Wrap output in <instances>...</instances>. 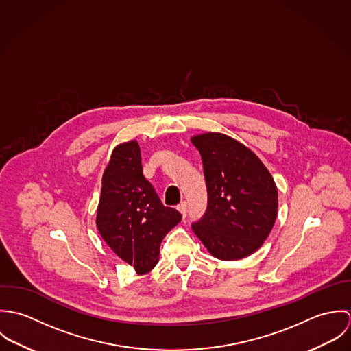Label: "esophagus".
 <instances>
[{
  "label": "esophagus",
  "mask_w": 351,
  "mask_h": 351,
  "mask_svg": "<svg viewBox=\"0 0 351 351\" xmlns=\"http://www.w3.org/2000/svg\"><path fill=\"white\" fill-rule=\"evenodd\" d=\"M177 209H178V210H180V213L185 217V215H186V209H188V208H186V202H185V201H182L181 204H178V205H177Z\"/></svg>",
  "instance_id": "1"
}]
</instances>
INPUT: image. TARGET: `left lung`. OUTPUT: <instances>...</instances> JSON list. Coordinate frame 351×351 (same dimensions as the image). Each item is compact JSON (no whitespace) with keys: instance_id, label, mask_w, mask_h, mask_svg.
<instances>
[{"instance_id":"1","label":"left lung","mask_w":351,"mask_h":351,"mask_svg":"<svg viewBox=\"0 0 351 351\" xmlns=\"http://www.w3.org/2000/svg\"><path fill=\"white\" fill-rule=\"evenodd\" d=\"M200 151L208 208L193 232L217 259L238 261L269 237L278 209L276 182L252 151L220 132L191 138Z\"/></svg>"}]
</instances>
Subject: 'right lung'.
<instances>
[{
  "label": "right lung",
  "instance_id": "1",
  "mask_svg": "<svg viewBox=\"0 0 351 351\" xmlns=\"http://www.w3.org/2000/svg\"><path fill=\"white\" fill-rule=\"evenodd\" d=\"M181 219L145 178L139 143L117 145L102 174L97 206L96 226L104 242L143 276L158 263L162 239Z\"/></svg>",
  "mask_w": 351,
  "mask_h": 351
}]
</instances>
